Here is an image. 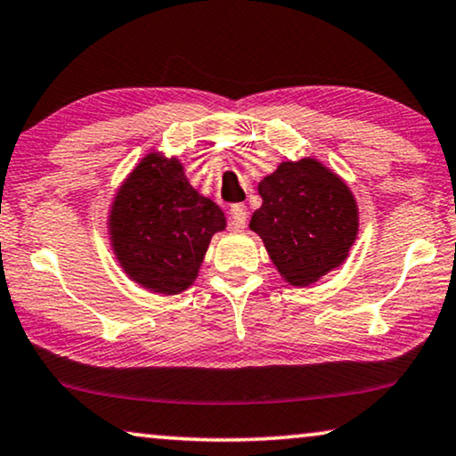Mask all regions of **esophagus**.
Segmentation results:
<instances>
[{
	"label": "esophagus",
	"mask_w": 456,
	"mask_h": 456,
	"mask_svg": "<svg viewBox=\"0 0 456 456\" xmlns=\"http://www.w3.org/2000/svg\"><path fill=\"white\" fill-rule=\"evenodd\" d=\"M248 223V208L243 204H233L229 208V225L231 229H243Z\"/></svg>",
	"instance_id": "1"
}]
</instances>
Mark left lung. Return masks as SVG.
Instances as JSON below:
<instances>
[{"label":"left lung","mask_w":456,"mask_h":456,"mask_svg":"<svg viewBox=\"0 0 456 456\" xmlns=\"http://www.w3.org/2000/svg\"><path fill=\"white\" fill-rule=\"evenodd\" d=\"M262 207L249 229L287 283L307 287L341 266L359 227L355 198L316 159L283 161L258 183Z\"/></svg>","instance_id":"8db88e82"}]
</instances>
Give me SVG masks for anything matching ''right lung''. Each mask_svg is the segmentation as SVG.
I'll use <instances>...</instances> for the list:
<instances>
[{
    "label": "right lung",
    "instance_id": "add662e5",
    "mask_svg": "<svg viewBox=\"0 0 456 456\" xmlns=\"http://www.w3.org/2000/svg\"><path fill=\"white\" fill-rule=\"evenodd\" d=\"M225 225L223 210L191 188L182 163L159 152L134 167L109 215L121 268L146 289L165 295L194 283L210 237Z\"/></svg>",
    "mask_w": 456,
    "mask_h": 456
}]
</instances>
